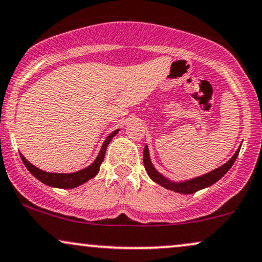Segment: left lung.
Returning <instances> with one entry per match:
<instances>
[{"instance_id": "obj_1", "label": "left lung", "mask_w": 262, "mask_h": 262, "mask_svg": "<svg viewBox=\"0 0 262 262\" xmlns=\"http://www.w3.org/2000/svg\"><path fill=\"white\" fill-rule=\"evenodd\" d=\"M241 147L242 145L238 147V150L235 151V154L232 156V159L228 160L225 165L220 166L219 168L213 169V171L206 173V174L199 176V177H195L191 179H187V181H181V182L171 181V179L165 177V176L161 174V173L157 171L155 167H154L152 162H151L149 147H147V145H145L144 147V157H143L144 166H145V169H146L147 174H149V177L152 179L154 182L157 183V184L161 185V187L168 189V190L176 191V193L193 194L195 191H199L201 189L210 187V185H212L213 183H216L219 179H221L223 176L229 171V168L233 166V163L235 162L239 151H241Z\"/></svg>"}]
</instances>
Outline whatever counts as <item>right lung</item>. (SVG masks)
<instances>
[{
  "label": "right lung",
  "mask_w": 262,
  "mask_h": 262,
  "mask_svg": "<svg viewBox=\"0 0 262 262\" xmlns=\"http://www.w3.org/2000/svg\"><path fill=\"white\" fill-rule=\"evenodd\" d=\"M118 132L119 129L115 130L113 133H111L106 138L105 141H103L102 146H101V149L99 151V155H97V157L94 160V162L91 163L90 166H88L86 168H83L80 169V171H77L73 173L45 172L42 171V169L37 168V167H35L34 165H31V163L28 161L23 155H21V154H20V159L25 165V167L28 168V171H29L36 179H39L40 182H42L43 184L50 185V187H53V188L73 189V188L79 187V185H81L85 182H88L89 179L94 178L97 173H99L101 163H102L103 159H105L107 146H108L110 141L112 140V138L115 137Z\"/></svg>",
  "instance_id": "right-lung-1"
}]
</instances>
